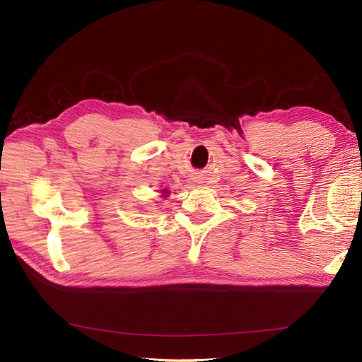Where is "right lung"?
<instances>
[{
  "mask_svg": "<svg viewBox=\"0 0 362 362\" xmlns=\"http://www.w3.org/2000/svg\"><path fill=\"white\" fill-rule=\"evenodd\" d=\"M163 194H168V191H166V189H163Z\"/></svg>",
  "mask_w": 362,
  "mask_h": 362,
  "instance_id": "add662e5",
  "label": "right lung"
}]
</instances>
